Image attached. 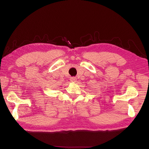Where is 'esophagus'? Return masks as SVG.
Listing matches in <instances>:
<instances>
[{
	"label": "esophagus",
	"instance_id": "34e87169",
	"mask_svg": "<svg viewBox=\"0 0 149 149\" xmlns=\"http://www.w3.org/2000/svg\"><path fill=\"white\" fill-rule=\"evenodd\" d=\"M70 80L71 82H76V78L75 77H71L70 78Z\"/></svg>",
	"mask_w": 149,
	"mask_h": 149
}]
</instances>
